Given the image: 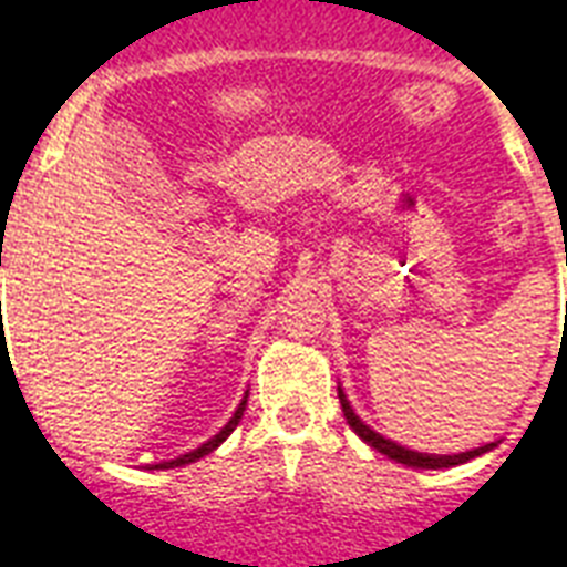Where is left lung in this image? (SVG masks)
<instances>
[{
  "mask_svg": "<svg viewBox=\"0 0 567 567\" xmlns=\"http://www.w3.org/2000/svg\"><path fill=\"white\" fill-rule=\"evenodd\" d=\"M338 399H340V408H343V416H347L349 427H352V431L361 436L363 443L372 445V449L381 451V454H388V457L395 460V463H404V466H411V468H451V466H460V463H468V460L481 457V454H486V451L495 449V443H486V445H481V449H472V451H460V454H422V451L404 449V445L393 443V440H388V436H381L379 431H372L370 425H363L361 416L352 411V404H349L347 393H343L340 388H338Z\"/></svg>",
  "mask_w": 567,
  "mask_h": 567,
  "instance_id": "8db88e82",
  "label": "left lung"
}]
</instances>
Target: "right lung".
<instances>
[{"label": "right lung", "instance_id": "obj_1", "mask_svg": "<svg viewBox=\"0 0 567 567\" xmlns=\"http://www.w3.org/2000/svg\"><path fill=\"white\" fill-rule=\"evenodd\" d=\"M244 408H247V395H244V399H241V404H238V408H236V413L229 416L227 425L220 427L218 434L212 436V440H206L204 445H197L195 451H186V454H179L177 460H163V463H154V466H148V468H177V466H188V463H195V460H200V457H206V454H212V451L218 449V445L224 443V440H227V436L233 434V431H236V425H238V422H241V416H244Z\"/></svg>", "mask_w": 567, "mask_h": 567}]
</instances>
